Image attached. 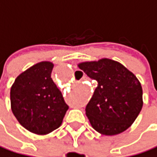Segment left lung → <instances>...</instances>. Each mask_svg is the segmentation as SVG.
Wrapping results in <instances>:
<instances>
[{
    "label": "left lung",
    "instance_id": "8db88e82",
    "mask_svg": "<svg viewBox=\"0 0 157 157\" xmlns=\"http://www.w3.org/2000/svg\"><path fill=\"white\" fill-rule=\"evenodd\" d=\"M78 67L98 82L86 107V114L92 128L106 136L127 130L143 105L142 87L135 74L110 59L81 62Z\"/></svg>",
    "mask_w": 157,
    "mask_h": 157
}]
</instances>
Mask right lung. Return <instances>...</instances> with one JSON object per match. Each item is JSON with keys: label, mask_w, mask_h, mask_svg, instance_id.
<instances>
[{"label": "right lung", "mask_w": 157, "mask_h": 157, "mask_svg": "<svg viewBox=\"0 0 157 157\" xmlns=\"http://www.w3.org/2000/svg\"><path fill=\"white\" fill-rule=\"evenodd\" d=\"M54 64L41 61L21 72L11 87V109L31 133L46 135L59 128L69 106L51 78Z\"/></svg>", "instance_id": "1"}]
</instances>
